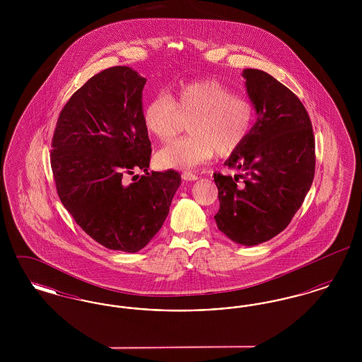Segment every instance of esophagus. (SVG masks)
I'll return each instance as SVG.
<instances>
[{
    "mask_svg": "<svg viewBox=\"0 0 362 362\" xmlns=\"http://www.w3.org/2000/svg\"><path fill=\"white\" fill-rule=\"evenodd\" d=\"M182 177H183L185 180H189V182H194V180L198 179V176L192 173H182Z\"/></svg>",
    "mask_w": 362,
    "mask_h": 362,
    "instance_id": "obj_1",
    "label": "esophagus"
}]
</instances>
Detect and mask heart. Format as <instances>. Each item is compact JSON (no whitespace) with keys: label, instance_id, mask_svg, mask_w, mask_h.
Segmentation results:
<instances>
[{"label":"heart","instance_id":"1","mask_svg":"<svg viewBox=\"0 0 362 362\" xmlns=\"http://www.w3.org/2000/svg\"><path fill=\"white\" fill-rule=\"evenodd\" d=\"M254 104L216 80H198L179 86L171 96L157 93L144 107L146 132L158 141L176 136L182 118H192L189 137L161 148L156 160L164 168L180 171L217 155L228 156L239 149L254 123Z\"/></svg>","mask_w":362,"mask_h":362}]
</instances>
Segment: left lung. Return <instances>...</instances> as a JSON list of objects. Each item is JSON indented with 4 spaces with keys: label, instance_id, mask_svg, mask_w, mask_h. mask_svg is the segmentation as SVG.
I'll list each match as a JSON object with an SVG mask.
<instances>
[{
    "label": "left lung",
    "instance_id": "1",
    "mask_svg": "<svg viewBox=\"0 0 362 362\" xmlns=\"http://www.w3.org/2000/svg\"><path fill=\"white\" fill-rule=\"evenodd\" d=\"M243 77L258 117L224 163L243 173H214V220L226 238L251 247L281 233L303 205L315 175V137L305 107L289 88L263 70L244 69Z\"/></svg>",
    "mask_w": 362,
    "mask_h": 362
}]
</instances>
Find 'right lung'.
Masks as SVG:
<instances>
[{
    "mask_svg": "<svg viewBox=\"0 0 362 362\" xmlns=\"http://www.w3.org/2000/svg\"><path fill=\"white\" fill-rule=\"evenodd\" d=\"M146 78L114 66L89 78L62 108L52 141V170L62 205L108 250L137 252L164 224L179 173H148L151 141L142 119ZM146 175L127 184L126 174Z\"/></svg>",
    "mask_w": 362,
    "mask_h": 362,
    "instance_id": "1",
    "label": "right lung"
}]
</instances>
